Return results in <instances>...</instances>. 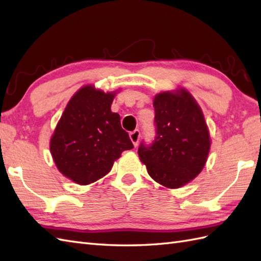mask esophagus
Returning a JSON list of instances; mask_svg holds the SVG:
<instances>
[{"label":"esophagus","mask_w":261,"mask_h":261,"mask_svg":"<svg viewBox=\"0 0 261 261\" xmlns=\"http://www.w3.org/2000/svg\"><path fill=\"white\" fill-rule=\"evenodd\" d=\"M129 138L132 143L134 144V146H137V144L140 142V138H141V132L138 129H135L134 132L129 133Z\"/></svg>","instance_id":"34e87169"}]
</instances>
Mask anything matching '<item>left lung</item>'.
<instances>
[{
	"mask_svg": "<svg viewBox=\"0 0 261 261\" xmlns=\"http://www.w3.org/2000/svg\"><path fill=\"white\" fill-rule=\"evenodd\" d=\"M156 136L152 145L142 143L140 160L149 176L169 189L188 184L206 163L211 140L204 115L184 88L154 97Z\"/></svg>",
	"mask_w": 261,
	"mask_h": 261,
	"instance_id": "left-lung-1",
	"label": "left lung"
}]
</instances>
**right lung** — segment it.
Wrapping results in <instances>:
<instances>
[{
	"label": "right lung",
	"mask_w": 261,
	"mask_h": 261,
	"mask_svg": "<svg viewBox=\"0 0 261 261\" xmlns=\"http://www.w3.org/2000/svg\"><path fill=\"white\" fill-rule=\"evenodd\" d=\"M115 95L84 86L69 100L51 136L58 170L80 185L108 174L120 154L134 147L121 128L120 116L111 109Z\"/></svg>",
	"instance_id": "1"
}]
</instances>
